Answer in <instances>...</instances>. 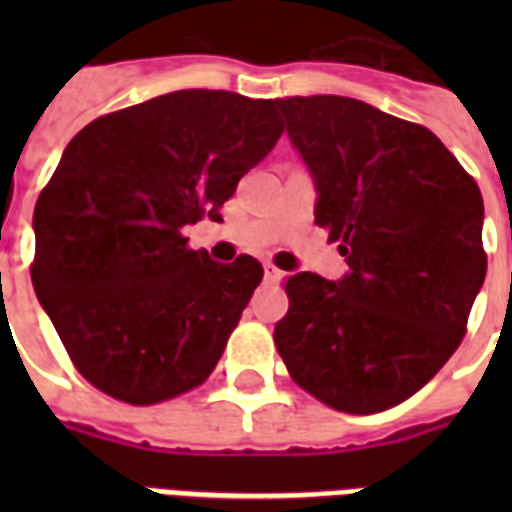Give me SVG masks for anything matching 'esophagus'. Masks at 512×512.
Segmentation results:
<instances>
[{
	"label": "esophagus",
	"instance_id": "1",
	"mask_svg": "<svg viewBox=\"0 0 512 512\" xmlns=\"http://www.w3.org/2000/svg\"><path fill=\"white\" fill-rule=\"evenodd\" d=\"M265 281H268V284H279L281 279H284V273L279 271V268H276V265H271V263H265Z\"/></svg>",
	"mask_w": 512,
	"mask_h": 512
}]
</instances>
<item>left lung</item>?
<instances>
[{
  "label": "left lung",
  "instance_id": "left-lung-1",
  "mask_svg": "<svg viewBox=\"0 0 512 512\" xmlns=\"http://www.w3.org/2000/svg\"><path fill=\"white\" fill-rule=\"evenodd\" d=\"M345 276L295 273L273 340L292 380L348 414L414 396L465 337L484 287V199L420 124L340 95L276 100Z\"/></svg>",
  "mask_w": 512,
  "mask_h": 512
}]
</instances>
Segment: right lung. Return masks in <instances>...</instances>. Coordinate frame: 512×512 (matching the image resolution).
<instances>
[{"label": "right lung", "mask_w": 512, "mask_h": 512, "mask_svg": "<svg viewBox=\"0 0 512 512\" xmlns=\"http://www.w3.org/2000/svg\"><path fill=\"white\" fill-rule=\"evenodd\" d=\"M273 100L180 90L90 122L34 209L36 297L82 377L127 404L207 380L263 279L183 228L220 207L281 138Z\"/></svg>", "instance_id": "right-lung-1"}]
</instances>
